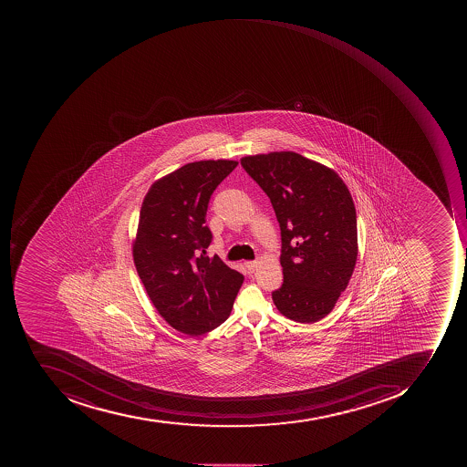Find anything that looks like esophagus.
Segmentation results:
<instances>
[{"label": "esophagus", "instance_id": "1", "mask_svg": "<svg viewBox=\"0 0 467 467\" xmlns=\"http://www.w3.org/2000/svg\"><path fill=\"white\" fill-rule=\"evenodd\" d=\"M258 261H245L244 263L245 268H247V271L251 272V274H253V272L255 271L256 268H258Z\"/></svg>", "mask_w": 467, "mask_h": 467}]
</instances>
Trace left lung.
Masks as SVG:
<instances>
[{
  "instance_id": "8db88e82",
  "label": "left lung",
  "mask_w": 467,
  "mask_h": 467,
  "mask_svg": "<svg viewBox=\"0 0 467 467\" xmlns=\"http://www.w3.org/2000/svg\"><path fill=\"white\" fill-rule=\"evenodd\" d=\"M271 199L281 226L284 284L272 292L281 315L316 323L347 289L358 258L357 211L351 192L331 168L297 152L241 159Z\"/></svg>"
}]
</instances>
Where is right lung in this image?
<instances>
[{
  "label": "right lung",
  "instance_id": "obj_1",
  "mask_svg": "<svg viewBox=\"0 0 467 467\" xmlns=\"http://www.w3.org/2000/svg\"><path fill=\"white\" fill-rule=\"evenodd\" d=\"M237 164H185L152 183L141 203L134 265L159 315L186 336H202L224 323L244 281L219 256L201 254L212 241L209 199Z\"/></svg>",
  "mask_w": 467,
  "mask_h": 467
}]
</instances>
